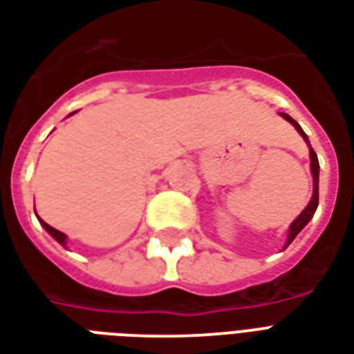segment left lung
I'll list each match as a JSON object with an SVG mask.
<instances>
[{"instance_id":"1","label":"left lung","mask_w":354,"mask_h":354,"mask_svg":"<svg viewBox=\"0 0 354 354\" xmlns=\"http://www.w3.org/2000/svg\"><path fill=\"white\" fill-rule=\"evenodd\" d=\"M281 116L286 120V122H290L292 125H294L295 129H297V133L305 138L306 146H308V151H310V171H312V180H314V192H312V197H310V203L306 205L305 210L301 212L297 218H295L294 221H292V225H290L288 229V238H286V243H284V249L288 248L290 243L294 242V238L299 234L303 229H305V225L308 223V221L312 220V216H314V212H316L317 208V203H319V162H317V155L314 153V149H312L310 142H308V136L305 134V131L301 129V125L297 122H295L294 118L288 116V114H284V112H281Z\"/></svg>"}]
</instances>
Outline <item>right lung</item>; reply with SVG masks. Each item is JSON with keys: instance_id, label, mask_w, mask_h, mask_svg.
<instances>
[{"instance_id": "obj_1", "label": "right lung", "mask_w": 354, "mask_h": 354, "mask_svg": "<svg viewBox=\"0 0 354 354\" xmlns=\"http://www.w3.org/2000/svg\"><path fill=\"white\" fill-rule=\"evenodd\" d=\"M72 114H73V112H72ZM37 218H38V216H37ZM38 221H40V225H42L44 229H46V231H48L49 234H51V236H53L55 240H57V242L60 243V245H62V248H66V243H68V242H66V240H68V236H66L64 232L57 231V229H53V227H51V225H48L46 221L40 220V218H38Z\"/></svg>"}]
</instances>
